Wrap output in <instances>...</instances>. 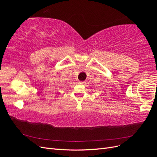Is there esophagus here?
I'll return each mask as SVG.
<instances>
[{
    "label": "esophagus",
    "instance_id": "obj_1",
    "mask_svg": "<svg viewBox=\"0 0 157 157\" xmlns=\"http://www.w3.org/2000/svg\"><path fill=\"white\" fill-rule=\"evenodd\" d=\"M79 84H86V82H85V81L79 82Z\"/></svg>",
    "mask_w": 157,
    "mask_h": 157
}]
</instances>
